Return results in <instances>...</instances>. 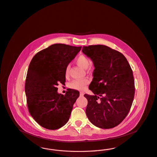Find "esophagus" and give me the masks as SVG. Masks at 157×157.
Wrapping results in <instances>:
<instances>
[{
	"label": "esophagus",
	"instance_id": "34e87169",
	"mask_svg": "<svg viewBox=\"0 0 157 157\" xmlns=\"http://www.w3.org/2000/svg\"><path fill=\"white\" fill-rule=\"evenodd\" d=\"M84 95V92H80V96H83Z\"/></svg>",
	"mask_w": 157,
	"mask_h": 157
}]
</instances>
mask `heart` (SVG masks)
<instances>
[{
  "label": "heart",
  "instance_id": "b5f03b06",
  "mask_svg": "<svg viewBox=\"0 0 157 157\" xmlns=\"http://www.w3.org/2000/svg\"><path fill=\"white\" fill-rule=\"evenodd\" d=\"M76 63L80 67H82L83 69H87L89 65H90V59L85 55H80L79 56L76 60ZM69 67H67L66 69L65 74L67 76L69 74ZM89 83V81L86 79H84L82 80H75L70 84V87L71 88L75 89V90H83L85 86Z\"/></svg>",
  "mask_w": 157,
  "mask_h": 157
}]
</instances>
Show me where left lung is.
I'll return each mask as SVG.
<instances>
[{"label": "left lung", "mask_w": 157, "mask_h": 157, "mask_svg": "<svg viewBox=\"0 0 157 157\" xmlns=\"http://www.w3.org/2000/svg\"><path fill=\"white\" fill-rule=\"evenodd\" d=\"M82 51L95 67L89 86L94 95H84L87 117L100 128L116 127L127 117L134 98L131 67L124 55L105 45L83 46Z\"/></svg>", "instance_id": "left-lung-1"}]
</instances>
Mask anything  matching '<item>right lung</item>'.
Instances as JSON below:
<instances>
[{
	"instance_id": "right-lung-1",
	"label": "right lung",
	"mask_w": 157,
	"mask_h": 157,
	"mask_svg": "<svg viewBox=\"0 0 157 157\" xmlns=\"http://www.w3.org/2000/svg\"><path fill=\"white\" fill-rule=\"evenodd\" d=\"M82 46L62 44L37 52L30 62L25 82L27 104L31 116L41 127L54 130L67 123L79 92H58L59 83L66 81L65 71Z\"/></svg>"
}]
</instances>
